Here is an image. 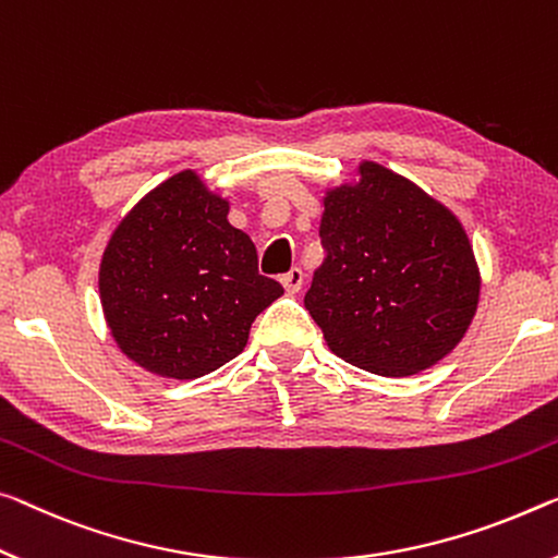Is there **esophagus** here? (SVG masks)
<instances>
[{"instance_id": "esophagus-1", "label": "esophagus", "mask_w": 558, "mask_h": 558, "mask_svg": "<svg viewBox=\"0 0 558 558\" xmlns=\"http://www.w3.org/2000/svg\"><path fill=\"white\" fill-rule=\"evenodd\" d=\"M281 284H284V289L289 291V294H296L299 289H302L304 284V271L299 267H291L284 277H281Z\"/></svg>"}]
</instances>
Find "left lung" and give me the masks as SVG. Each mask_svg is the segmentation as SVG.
<instances>
[{
    "mask_svg": "<svg viewBox=\"0 0 558 558\" xmlns=\"http://www.w3.org/2000/svg\"><path fill=\"white\" fill-rule=\"evenodd\" d=\"M324 262L304 306L333 354L409 376L441 362L476 314L482 277L461 221L391 169L362 161L324 196Z\"/></svg>",
    "mask_w": 558,
    "mask_h": 558,
    "instance_id": "left-lung-1",
    "label": "left lung"
}]
</instances>
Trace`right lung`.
<instances>
[{
  "mask_svg": "<svg viewBox=\"0 0 558 558\" xmlns=\"http://www.w3.org/2000/svg\"><path fill=\"white\" fill-rule=\"evenodd\" d=\"M229 202L192 169L119 221L99 267V299L122 354L167 379H199L242 354L252 322L284 294L262 277Z\"/></svg>",
  "mask_w": 558,
  "mask_h": 558,
  "instance_id": "1",
  "label": "right lung"
}]
</instances>
